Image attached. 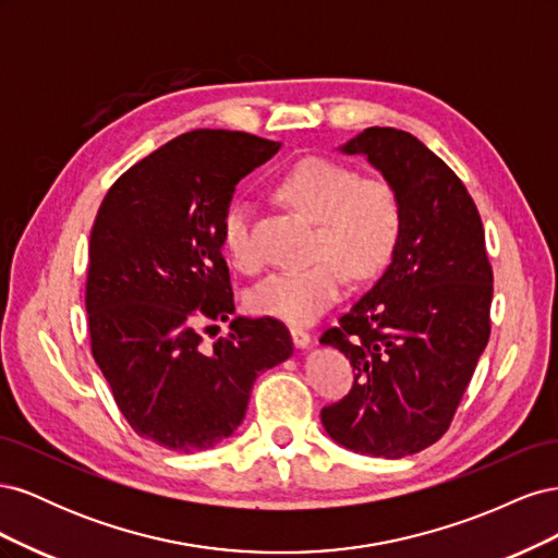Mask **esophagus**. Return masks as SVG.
<instances>
[{"mask_svg": "<svg viewBox=\"0 0 558 558\" xmlns=\"http://www.w3.org/2000/svg\"><path fill=\"white\" fill-rule=\"evenodd\" d=\"M291 337H293V344L298 349H307L312 344V335L307 330H302V328H293Z\"/></svg>", "mask_w": 558, "mask_h": 558, "instance_id": "esophagus-1", "label": "esophagus"}]
</instances>
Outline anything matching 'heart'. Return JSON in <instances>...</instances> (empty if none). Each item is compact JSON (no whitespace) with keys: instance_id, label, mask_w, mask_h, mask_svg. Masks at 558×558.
I'll return each instance as SVG.
<instances>
[{"instance_id":"heart-1","label":"heart","mask_w":558,"mask_h":558,"mask_svg":"<svg viewBox=\"0 0 558 558\" xmlns=\"http://www.w3.org/2000/svg\"><path fill=\"white\" fill-rule=\"evenodd\" d=\"M277 193L316 223L314 263L272 272L253 286L246 302L258 316L293 326L312 324L340 300L349 272L373 277L391 256L400 228L396 191L381 179H359L351 167L328 158H305L286 172ZM251 207L232 199L221 218V242L230 260L251 269Z\"/></svg>"}]
</instances>
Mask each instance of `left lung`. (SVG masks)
Returning <instances> with one entry per match:
<instances>
[{
	"mask_svg": "<svg viewBox=\"0 0 558 558\" xmlns=\"http://www.w3.org/2000/svg\"><path fill=\"white\" fill-rule=\"evenodd\" d=\"M337 150L363 156L391 185L400 228L373 289L320 337L356 369L320 424L349 451L400 459L449 428L488 342L494 275L475 202L428 146L367 128Z\"/></svg>",
	"mask_w": 558,
	"mask_h": 558,
	"instance_id": "obj_1",
	"label": "left lung"
}]
</instances>
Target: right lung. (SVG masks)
Returning a JSON list of instances; mask_svg holds the SVG:
<instances>
[{"instance_id":"add662e5","label":"right lung","mask_w":558,"mask_h":558,"mask_svg":"<svg viewBox=\"0 0 558 558\" xmlns=\"http://www.w3.org/2000/svg\"><path fill=\"white\" fill-rule=\"evenodd\" d=\"M281 148L244 132L193 130L118 179L88 246L86 310L95 363L146 440L211 449L244 421L253 381L291 359L277 318H232L211 349L199 316L234 312L221 218L238 183Z\"/></svg>"}]
</instances>
